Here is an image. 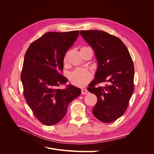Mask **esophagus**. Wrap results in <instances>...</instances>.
I'll list each match as a JSON object with an SVG mask.
<instances>
[{
    "mask_svg": "<svg viewBox=\"0 0 154 154\" xmlns=\"http://www.w3.org/2000/svg\"><path fill=\"white\" fill-rule=\"evenodd\" d=\"M88 93V92L87 89H84V88H83V89H82V94H83V95L87 94Z\"/></svg>",
    "mask_w": 154,
    "mask_h": 154,
    "instance_id": "esophagus-1",
    "label": "esophagus"
}]
</instances>
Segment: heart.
<instances>
[{"label":"heart","instance_id":"1","mask_svg":"<svg viewBox=\"0 0 154 154\" xmlns=\"http://www.w3.org/2000/svg\"><path fill=\"white\" fill-rule=\"evenodd\" d=\"M67 61L66 57H64L63 62ZM92 78V74L84 69H76L70 74V81L73 85L80 87L86 85L89 82Z\"/></svg>","mask_w":154,"mask_h":154}]
</instances>
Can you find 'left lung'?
<instances>
[{"label": "left lung", "instance_id": "left-lung-1", "mask_svg": "<svg viewBox=\"0 0 154 154\" xmlns=\"http://www.w3.org/2000/svg\"><path fill=\"white\" fill-rule=\"evenodd\" d=\"M80 35L94 51L98 63L94 80L87 88L97 98L92 113L102 122H113L125 113L134 91L131 56L122 40L106 32L81 31ZM105 81V86H95Z\"/></svg>", "mask_w": 154, "mask_h": 154}]
</instances>
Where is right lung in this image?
Returning a JSON list of instances; mask_svg holds the SVG:
<instances>
[{
    "label": "right lung",
    "instance_id": "add662e5",
    "mask_svg": "<svg viewBox=\"0 0 154 154\" xmlns=\"http://www.w3.org/2000/svg\"><path fill=\"white\" fill-rule=\"evenodd\" d=\"M79 35V31L48 32L31 43L25 54L20 76L23 94L27 105L40 123L51 126L66 115L71 102L80 95L81 89L60 85L68 79L62 75L63 58Z\"/></svg>",
    "mask_w": 154,
    "mask_h": 154
}]
</instances>
